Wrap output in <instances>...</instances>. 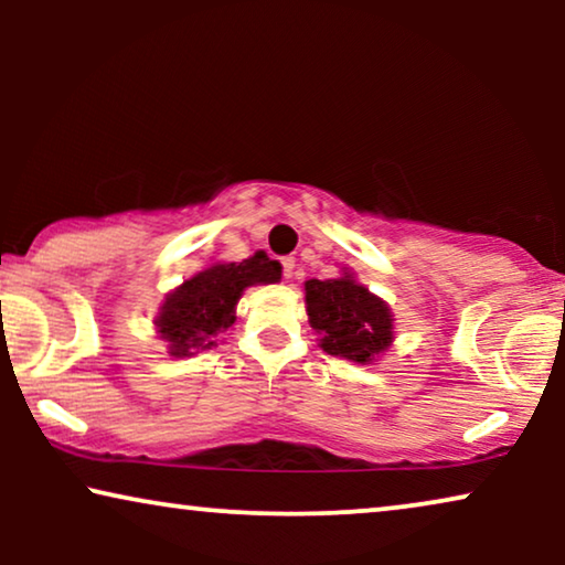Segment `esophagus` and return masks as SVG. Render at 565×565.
<instances>
[{"label": "esophagus", "instance_id": "34e87169", "mask_svg": "<svg viewBox=\"0 0 565 565\" xmlns=\"http://www.w3.org/2000/svg\"><path fill=\"white\" fill-rule=\"evenodd\" d=\"M280 265H282V277H285V280H290L292 269H296V259L285 257V259H280Z\"/></svg>", "mask_w": 565, "mask_h": 565}]
</instances>
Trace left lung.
<instances>
[{
  "instance_id": "1",
  "label": "left lung",
  "mask_w": 565,
  "mask_h": 565,
  "mask_svg": "<svg viewBox=\"0 0 565 565\" xmlns=\"http://www.w3.org/2000/svg\"><path fill=\"white\" fill-rule=\"evenodd\" d=\"M308 323L321 350L370 365L393 344V313L385 300L354 280L350 269L334 280H306Z\"/></svg>"
}]
</instances>
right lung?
Masks as SVG:
<instances>
[{"label":"right lung","instance_id":"obj_1","mask_svg":"<svg viewBox=\"0 0 565 565\" xmlns=\"http://www.w3.org/2000/svg\"><path fill=\"white\" fill-rule=\"evenodd\" d=\"M280 262L257 252L244 262H215L174 288L161 303L157 329L172 358H192L211 350L223 331L234 327L236 303L252 285L280 280Z\"/></svg>","mask_w":565,"mask_h":565}]
</instances>
